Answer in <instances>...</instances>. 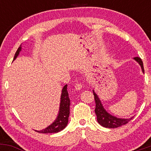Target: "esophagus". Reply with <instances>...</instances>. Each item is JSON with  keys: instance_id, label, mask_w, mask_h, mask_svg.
<instances>
[{"instance_id": "esophagus-1", "label": "esophagus", "mask_w": 151, "mask_h": 151, "mask_svg": "<svg viewBox=\"0 0 151 151\" xmlns=\"http://www.w3.org/2000/svg\"><path fill=\"white\" fill-rule=\"evenodd\" d=\"M82 86L83 84H81V83H77V84H75V86H74V87H75V89L77 90H80L81 88H82Z\"/></svg>"}]
</instances>
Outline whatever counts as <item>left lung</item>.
I'll list each match as a JSON object with an SVG mask.
<instances>
[{
  "instance_id": "left-lung-1",
  "label": "left lung",
  "mask_w": 151,
  "mask_h": 151,
  "mask_svg": "<svg viewBox=\"0 0 151 151\" xmlns=\"http://www.w3.org/2000/svg\"><path fill=\"white\" fill-rule=\"evenodd\" d=\"M134 60L139 63V65L141 67L142 71L144 73L143 64L141 59L138 58V57H136V58H134ZM93 96H94L95 103H96L95 113H96V117H97L98 123L101 126H104L105 128H109V129H115V128H118L120 127L121 126L126 125V124H128L133 118H130V119H119V118L113 116L111 114L107 113V111L103 107V106H102L101 103V101L99 100L97 95L96 94V93L94 92V91H93Z\"/></svg>"
}]
</instances>
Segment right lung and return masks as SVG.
<instances>
[{
	"label": "right lung",
	"mask_w": 151,
	"mask_h": 151,
	"mask_svg": "<svg viewBox=\"0 0 151 151\" xmlns=\"http://www.w3.org/2000/svg\"><path fill=\"white\" fill-rule=\"evenodd\" d=\"M21 47H19L15 54L13 60L16 59L19 52L21 50ZM70 99L69 97V93L67 91V84L64 86L62 91L61 101H60V111H59L58 116L51 125L47 127L46 129L41 130V131H36L40 133H58L59 131L63 130L68 124V118L70 116Z\"/></svg>",
	"instance_id": "add662e5"
}]
</instances>
